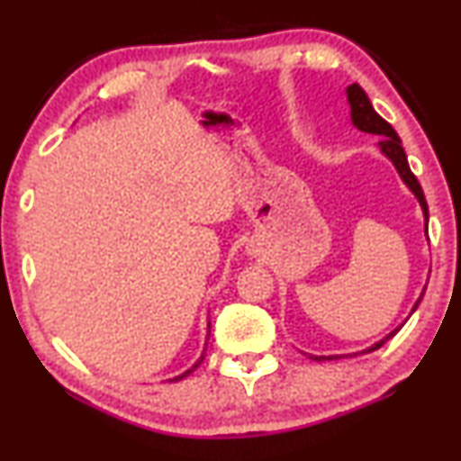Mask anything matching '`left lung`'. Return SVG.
I'll list each match as a JSON object with an SVG mask.
<instances>
[{
	"mask_svg": "<svg viewBox=\"0 0 461 461\" xmlns=\"http://www.w3.org/2000/svg\"><path fill=\"white\" fill-rule=\"evenodd\" d=\"M346 94H348V103H350V118H352V124L357 126L358 131L371 132V135H378V137H380L378 146H380V149H382V154H384V157L389 158L393 165H395L397 174L402 176L403 185H406V186L410 188V191L414 193V197L419 199L420 210H423V216H425V231H427V221H429V210H427V202H425V195H423V188H420L419 180H417V177H414L412 171H410L406 152H403L402 140H399V135L395 132V129H393V126H391L389 122H386L384 118H382V115L375 113V109L371 107V101L367 98V94H365V90L358 86V83H352V86H348ZM423 294H425V290L420 292L419 301L414 303L412 313L417 312V307H419L420 298H423ZM399 329H402V326H399ZM399 329L391 330L389 335L384 337V339H380L378 343H374V346L367 348V350H365V352L378 350V348L384 346V343L389 341L391 337L395 335V332H397ZM309 358H313V360H335V358H341V354H335V357H313V354H309Z\"/></svg>",
	"mask_w": 461,
	"mask_h": 461,
	"instance_id": "obj_1",
	"label": "left lung"
}]
</instances>
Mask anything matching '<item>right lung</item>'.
Here are the masks:
<instances>
[{
    "instance_id": "right-lung-1",
    "label": "right lung",
    "mask_w": 461,
    "mask_h": 461,
    "mask_svg": "<svg viewBox=\"0 0 461 461\" xmlns=\"http://www.w3.org/2000/svg\"><path fill=\"white\" fill-rule=\"evenodd\" d=\"M208 329H210V324H208ZM208 337H210V332H208ZM203 354H206V350H203V352H202V357H199V358H197V360H195V365H193V367H191V369H186V371H185V374H180V375H176V378H174V380H171V382H177V380H182V378H186V375H188V374H191V371H195V369H197V367H199V365H202V360H203Z\"/></svg>"
}]
</instances>
